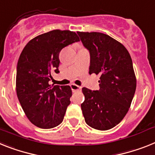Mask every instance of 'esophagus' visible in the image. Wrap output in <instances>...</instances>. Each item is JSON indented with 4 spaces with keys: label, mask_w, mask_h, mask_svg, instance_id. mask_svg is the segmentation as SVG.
I'll use <instances>...</instances> for the list:
<instances>
[{
    "label": "esophagus",
    "mask_w": 155,
    "mask_h": 155,
    "mask_svg": "<svg viewBox=\"0 0 155 155\" xmlns=\"http://www.w3.org/2000/svg\"><path fill=\"white\" fill-rule=\"evenodd\" d=\"M71 87V90H72V91H80L81 90V87L80 86H78V85H75V84H71L70 85Z\"/></svg>",
    "instance_id": "34e87169"
}]
</instances>
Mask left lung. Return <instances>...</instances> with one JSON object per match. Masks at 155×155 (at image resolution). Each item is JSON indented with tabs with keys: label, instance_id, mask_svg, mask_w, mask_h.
<instances>
[{
	"label": "left lung",
	"instance_id": "left-lung-1",
	"mask_svg": "<svg viewBox=\"0 0 155 155\" xmlns=\"http://www.w3.org/2000/svg\"><path fill=\"white\" fill-rule=\"evenodd\" d=\"M91 56L89 73L100 75V89H82L81 104L86 123L105 131L121 121L129 110L136 88V78L129 53L124 45L100 32H77Z\"/></svg>",
	"mask_w": 155,
	"mask_h": 155
}]
</instances>
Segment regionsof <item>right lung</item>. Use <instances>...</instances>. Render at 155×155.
<instances>
[{"label":"right lung","instance_id":"right-lung-1","mask_svg":"<svg viewBox=\"0 0 155 155\" xmlns=\"http://www.w3.org/2000/svg\"><path fill=\"white\" fill-rule=\"evenodd\" d=\"M79 41L73 31L53 30L31 39L19 56L15 82L18 99L27 118L38 128H54L63 121L71 89L49 82L53 73L60 72L61 50Z\"/></svg>","mask_w":155,"mask_h":155}]
</instances>
